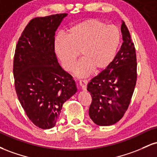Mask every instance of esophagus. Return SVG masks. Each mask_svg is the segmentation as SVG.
I'll use <instances>...</instances> for the list:
<instances>
[{
    "label": "esophagus",
    "mask_w": 157,
    "mask_h": 157,
    "mask_svg": "<svg viewBox=\"0 0 157 157\" xmlns=\"http://www.w3.org/2000/svg\"><path fill=\"white\" fill-rule=\"evenodd\" d=\"M87 84H88V81L87 80H80V82H79V85H80L81 89L83 90V91H86V90Z\"/></svg>",
    "instance_id": "1"
}]
</instances>
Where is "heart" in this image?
<instances>
[{"label": "heart", "instance_id": "heart-1", "mask_svg": "<svg viewBox=\"0 0 157 157\" xmlns=\"http://www.w3.org/2000/svg\"><path fill=\"white\" fill-rule=\"evenodd\" d=\"M117 26L97 19L82 21L70 27L66 36L60 35L55 42V50L66 71L75 69L79 52L82 59L76 68L80 77L87 76L94 69L100 71L111 63L120 43Z\"/></svg>", "mask_w": 157, "mask_h": 157}]
</instances>
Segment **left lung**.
Instances as JSON below:
<instances>
[{"instance_id": "8db88e82", "label": "left lung", "mask_w": 157, "mask_h": 157, "mask_svg": "<svg viewBox=\"0 0 157 157\" xmlns=\"http://www.w3.org/2000/svg\"><path fill=\"white\" fill-rule=\"evenodd\" d=\"M122 43L111 63L89 82L92 98L89 116L100 126L111 125L125 114L136 82V56L130 32L122 22Z\"/></svg>"}]
</instances>
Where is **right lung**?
Segmentation results:
<instances>
[{
    "label": "right lung",
    "mask_w": 157,
    "mask_h": 157,
    "mask_svg": "<svg viewBox=\"0 0 157 157\" xmlns=\"http://www.w3.org/2000/svg\"><path fill=\"white\" fill-rule=\"evenodd\" d=\"M67 15L31 20L16 45L13 75L17 98L27 117L42 129L55 126L63 103L77 90L55 52V32Z\"/></svg>",
    "instance_id": "1"
}]
</instances>
